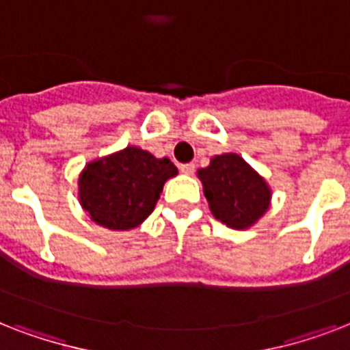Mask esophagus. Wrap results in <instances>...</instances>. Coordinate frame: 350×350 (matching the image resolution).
Wrapping results in <instances>:
<instances>
[{
	"label": "esophagus",
	"instance_id": "1",
	"mask_svg": "<svg viewBox=\"0 0 350 350\" xmlns=\"http://www.w3.org/2000/svg\"><path fill=\"white\" fill-rule=\"evenodd\" d=\"M180 170L183 172V174L191 176V174H194L196 167H194V163H183V165H180Z\"/></svg>",
	"mask_w": 350,
	"mask_h": 350
}]
</instances>
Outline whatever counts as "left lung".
Here are the masks:
<instances>
[{"mask_svg":"<svg viewBox=\"0 0 350 350\" xmlns=\"http://www.w3.org/2000/svg\"><path fill=\"white\" fill-rule=\"evenodd\" d=\"M198 178L213 216L230 229H250L271 207L269 183L238 154L213 156Z\"/></svg>","mask_w":350,"mask_h":350,"instance_id":"8db88e82","label":"left lung"}]
</instances>
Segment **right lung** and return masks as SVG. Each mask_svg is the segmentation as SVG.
Masks as SVG:
<instances>
[{
    "mask_svg": "<svg viewBox=\"0 0 350 350\" xmlns=\"http://www.w3.org/2000/svg\"><path fill=\"white\" fill-rule=\"evenodd\" d=\"M176 174L169 158L131 145L85 165L78 180L79 205L105 229L131 230L152 214L165 181Z\"/></svg>",
    "mask_w": 350,
    "mask_h": 350,
    "instance_id": "right-lung-1",
    "label": "right lung"
}]
</instances>
